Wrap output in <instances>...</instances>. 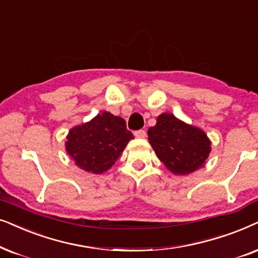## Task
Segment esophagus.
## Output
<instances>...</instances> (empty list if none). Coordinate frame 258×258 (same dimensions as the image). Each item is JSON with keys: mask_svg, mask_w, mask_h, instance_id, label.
Masks as SVG:
<instances>
[{"mask_svg": "<svg viewBox=\"0 0 258 258\" xmlns=\"http://www.w3.org/2000/svg\"><path fill=\"white\" fill-rule=\"evenodd\" d=\"M135 137L136 138H145L146 132L144 130H138V131L135 132Z\"/></svg>", "mask_w": 258, "mask_h": 258, "instance_id": "1", "label": "esophagus"}]
</instances>
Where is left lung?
Masks as SVG:
<instances>
[{
	"label": "left lung",
	"instance_id": "left-lung-1",
	"mask_svg": "<svg viewBox=\"0 0 258 258\" xmlns=\"http://www.w3.org/2000/svg\"><path fill=\"white\" fill-rule=\"evenodd\" d=\"M147 135L157 157L176 174H188L203 166L211 151L210 140L202 130L169 113L158 116Z\"/></svg>",
	"mask_w": 258,
	"mask_h": 258
}]
</instances>
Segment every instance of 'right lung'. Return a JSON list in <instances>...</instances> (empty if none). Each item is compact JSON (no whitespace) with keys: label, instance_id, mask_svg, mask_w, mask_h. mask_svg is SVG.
I'll return each instance as SVG.
<instances>
[{"label":"right lung","instance_id":"1","mask_svg":"<svg viewBox=\"0 0 258 258\" xmlns=\"http://www.w3.org/2000/svg\"><path fill=\"white\" fill-rule=\"evenodd\" d=\"M132 138L125 120L104 112L89 122L72 128L66 150L80 169L100 174L115 163Z\"/></svg>","mask_w":258,"mask_h":258}]
</instances>
